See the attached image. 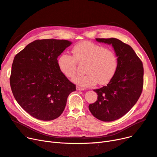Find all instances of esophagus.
<instances>
[{
    "label": "esophagus",
    "instance_id": "esophagus-1",
    "mask_svg": "<svg viewBox=\"0 0 157 157\" xmlns=\"http://www.w3.org/2000/svg\"><path fill=\"white\" fill-rule=\"evenodd\" d=\"M76 89L78 91H83V90H84V88H83V87H80L79 86H77L76 87Z\"/></svg>",
    "mask_w": 157,
    "mask_h": 157
}]
</instances>
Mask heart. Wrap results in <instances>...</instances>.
I'll use <instances>...</instances> for the list:
<instances>
[{"instance_id":"obj_1","label":"heart","mask_w":157,"mask_h":157,"mask_svg":"<svg viewBox=\"0 0 157 157\" xmlns=\"http://www.w3.org/2000/svg\"><path fill=\"white\" fill-rule=\"evenodd\" d=\"M73 57L66 53L61 54L57 60L60 72L67 78L75 76L77 62L86 63L82 76H76L73 82L87 87L95 86L97 82L103 85L108 84L113 77L118 67V59L115 53L89 41H84L72 49Z\"/></svg>"}]
</instances>
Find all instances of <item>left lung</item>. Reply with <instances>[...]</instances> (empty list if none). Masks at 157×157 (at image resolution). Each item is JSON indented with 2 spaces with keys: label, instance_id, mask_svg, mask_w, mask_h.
Instances as JSON below:
<instances>
[{
  "label": "left lung",
  "instance_id": "left-lung-1",
  "mask_svg": "<svg viewBox=\"0 0 157 157\" xmlns=\"http://www.w3.org/2000/svg\"><path fill=\"white\" fill-rule=\"evenodd\" d=\"M96 40L112 45L118 67L107 86L93 90L98 98L89 105V109L98 120L111 122L126 115L139 100L143 88L144 67L133 48L121 40L115 38Z\"/></svg>",
  "mask_w": 157,
  "mask_h": 157
}]
</instances>
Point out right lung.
Instances as JSON below:
<instances>
[{
  "instance_id": "obj_1",
  "label": "right lung",
  "mask_w": 157,
  "mask_h": 157,
  "mask_svg": "<svg viewBox=\"0 0 157 157\" xmlns=\"http://www.w3.org/2000/svg\"><path fill=\"white\" fill-rule=\"evenodd\" d=\"M71 44L66 40H36L13 59L12 93L18 104L39 120L58 118L64 110L68 95L76 90L57 65L58 57Z\"/></svg>"
}]
</instances>
